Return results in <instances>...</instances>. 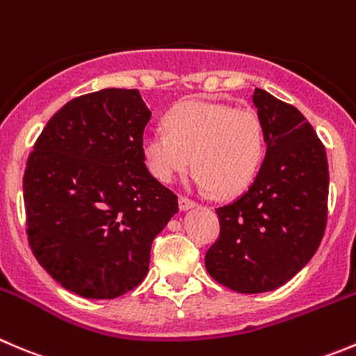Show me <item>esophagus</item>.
I'll list each match as a JSON object with an SVG mask.
<instances>
[{
	"mask_svg": "<svg viewBox=\"0 0 356 356\" xmlns=\"http://www.w3.org/2000/svg\"><path fill=\"white\" fill-rule=\"evenodd\" d=\"M198 205L196 202H193V200L186 198V196H179V209L181 210H189V209H195V207Z\"/></svg>",
	"mask_w": 356,
	"mask_h": 356,
	"instance_id": "34e87169",
	"label": "esophagus"
}]
</instances>
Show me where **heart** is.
<instances>
[{"mask_svg":"<svg viewBox=\"0 0 356 356\" xmlns=\"http://www.w3.org/2000/svg\"><path fill=\"white\" fill-rule=\"evenodd\" d=\"M165 125L167 130L143 139L147 168L165 184L193 163V182L200 189L234 196L252 184L264 160V129L250 108L184 101L168 113Z\"/></svg>","mask_w":356,"mask_h":356,"instance_id":"heart-1","label":"heart"}]
</instances>
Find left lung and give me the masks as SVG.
<instances>
[{"label": "left lung", "mask_w": 356, "mask_h": 356, "mask_svg": "<svg viewBox=\"0 0 356 356\" xmlns=\"http://www.w3.org/2000/svg\"><path fill=\"white\" fill-rule=\"evenodd\" d=\"M266 156L247 193L216 210L220 233L207 250L210 277L240 294L275 291L313 257L329 198L325 147L299 109L255 88Z\"/></svg>", "instance_id": "1"}]
</instances>
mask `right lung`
<instances>
[{
    "label": "right lung",
    "mask_w": 356,
    "mask_h": 356,
    "mask_svg": "<svg viewBox=\"0 0 356 356\" xmlns=\"http://www.w3.org/2000/svg\"><path fill=\"white\" fill-rule=\"evenodd\" d=\"M151 111L139 90L69 101L34 144L24 172L27 240L47 273L86 299H115L149 270L151 243L177 196L147 170Z\"/></svg>",
    "instance_id": "obj_1"
}]
</instances>
